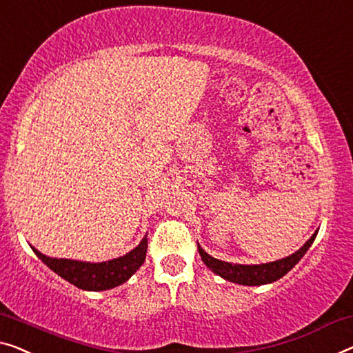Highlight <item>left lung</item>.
Instances as JSON below:
<instances>
[{
	"mask_svg": "<svg viewBox=\"0 0 353 353\" xmlns=\"http://www.w3.org/2000/svg\"><path fill=\"white\" fill-rule=\"evenodd\" d=\"M319 230L306 241V244L294 252V254L285 256V259L270 261V263H261V265H239V263H230L222 261L210 256L201 245L198 244V252L201 255V260L204 261L210 271L215 274L223 277L225 281L239 283V285L247 287H255V285H265V283H272L277 279H281L287 274L288 271L294 268V265L303 259L304 254L309 250V247L312 245L315 236H317Z\"/></svg>",
	"mask_w": 353,
	"mask_h": 353,
	"instance_id": "8db88e82",
	"label": "left lung"
}]
</instances>
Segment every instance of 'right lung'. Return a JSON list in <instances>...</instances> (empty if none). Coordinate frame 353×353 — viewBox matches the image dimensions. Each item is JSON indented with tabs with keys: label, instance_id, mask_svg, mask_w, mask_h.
I'll return each mask as SVG.
<instances>
[{
	"label": "right lung",
	"instance_id": "right-lung-1",
	"mask_svg": "<svg viewBox=\"0 0 353 353\" xmlns=\"http://www.w3.org/2000/svg\"><path fill=\"white\" fill-rule=\"evenodd\" d=\"M31 249L44 265L72 285L87 292H104L122 285L143 266L147 254V236H144L141 243L123 256L99 263L52 259V256L41 254L33 245Z\"/></svg>",
	"mask_w": 353,
	"mask_h": 353
}]
</instances>
